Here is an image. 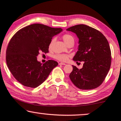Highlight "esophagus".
Returning a JSON list of instances; mask_svg holds the SVG:
<instances>
[{"label": "esophagus", "mask_w": 121, "mask_h": 121, "mask_svg": "<svg viewBox=\"0 0 121 121\" xmlns=\"http://www.w3.org/2000/svg\"><path fill=\"white\" fill-rule=\"evenodd\" d=\"M59 65H66V64H65V63H63V62H60Z\"/></svg>", "instance_id": "obj_1"}]
</instances>
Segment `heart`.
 Returning a JSON list of instances; mask_svg holds the SVG:
<instances>
[{
  "instance_id": "b5f03b06",
  "label": "heart",
  "mask_w": 121,
  "mask_h": 121,
  "mask_svg": "<svg viewBox=\"0 0 121 121\" xmlns=\"http://www.w3.org/2000/svg\"><path fill=\"white\" fill-rule=\"evenodd\" d=\"M62 40L64 41L65 44L67 45L69 42H70L71 41H73V40H74V38H73V37L72 36L70 35L66 34L62 36ZM53 41V40H52V41H51V43H50L49 47H51V46H52ZM55 58H56L57 60H58L61 61H65L67 60L68 59V56L66 55H63V54H62V55H56V56H55Z\"/></svg>"
}]
</instances>
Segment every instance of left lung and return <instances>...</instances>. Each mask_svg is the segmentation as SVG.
I'll return each instance as SVG.
<instances>
[{
  "instance_id": "8db88e82",
  "label": "left lung",
  "mask_w": 121,
  "mask_h": 121,
  "mask_svg": "<svg viewBox=\"0 0 121 121\" xmlns=\"http://www.w3.org/2000/svg\"><path fill=\"white\" fill-rule=\"evenodd\" d=\"M66 30L74 33L78 39V51L73 61L84 62L80 69L72 65L70 80L80 89L96 88L103 82L110 68L112 57L108 40L102 33L86 25H76Z\"/></svg>"
}]
</instances>
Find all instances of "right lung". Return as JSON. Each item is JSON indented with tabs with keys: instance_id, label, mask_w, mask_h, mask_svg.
Returning <instances> with one entry per match:
<instances>
[{
	"instance_id": "1",
	"label": "right lung",
	"mask_w": 121,
	"mask_h": 121,
	"mask_svg": "<svg viewBox=\"0 0 121 121\" xmlns=\"http://www.w3.org/2000/svg\"><path fill=\"white\" fill-rule=\"evenodd\" d=\"M61 28L34 24L23 28L12 37L6 51V62L13 77L23 85L36 87L46 80L58 65L54 60L42 64L37 60L39 52H48L52 37Z\"/></svg>"
}]
</instances>
